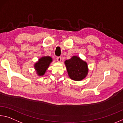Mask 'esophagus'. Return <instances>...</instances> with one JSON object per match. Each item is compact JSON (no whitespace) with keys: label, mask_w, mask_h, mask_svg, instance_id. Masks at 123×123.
I'll return each instance as SVG.
<instances>
[{"label":"esophagus","mask_w":123,"mask_h":123,"mask_svg":"<svg viewBox=\"0 0 123 123\" xmlns=\"http://www.w3.org/2000/svg\"><path fill=\"white\" fill-rule=\"evenodd\" d=\"M56 59H57V61L58 62H61V60H62V58H61V57H57Z\"/></svg>","instance_id":"1"}]
</instances>
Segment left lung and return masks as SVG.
<instances>
[{
    "instance_id": "1",
    "label": "left lung",
    "mask_w": 123,
    "mask_h": 123,
    "mask_svg": "<svg viewBox=\"0 0 123 123\" xmlns=\"http://www.w3.org/2000/svg\"><path fill=\"white\" fill-rule=\"evenodd\" d=\"M65 65L69 77L74 80L83 79L88 72L87 63L77 56H73L71 59L66 60Z\"/></svg>"
}]
</instances>
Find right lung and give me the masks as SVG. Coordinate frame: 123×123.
<instances>
[{
    "instance_id": "add662e5",
    "label": "right lung",
    "mask_w": 123,
    "mask_h": 123,
    "mask_svg": "<svg viewBox=\"0 0 123 123\" xmlns=\"http://www.w3.org/2000/svg\"><path fill=\"white\" fill-rule=\"evenodd\" d=\"M51 61L52 58L49 56H45L39 60L38 62L34 65V67L39 75L44 74Z\"/></svg>"
}]
</instances>
